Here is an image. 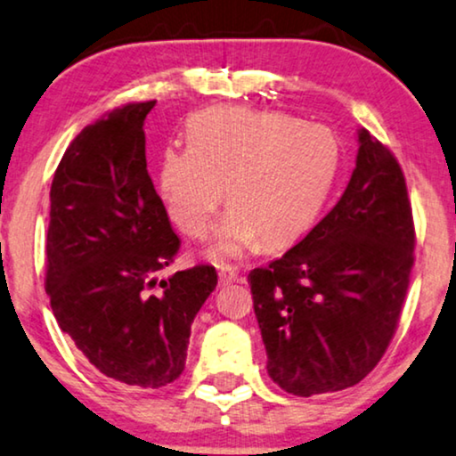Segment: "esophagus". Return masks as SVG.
Returning a JSON list of instances; mask_svg holds the SVG:
<instances>
[{"mask_svg":"<svg viewBox=\"0 0 456 456\" xmlns=\"http://www.w3.org/2000/svg\"><path fill=\"white\" fill-rule=\"evenodd\" d=\"M217 274H220V285L222 287H226V285H230V282H234V281H239V272H236L234 268H230V265H226V268H220V272H217Z\"/></svg>","mask_w":456,"mask_h":456,"instance_id":"esophagus-1","label":"esophagus"}]
</instances>
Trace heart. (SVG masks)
Listing matches in <instances>:
<instances>
[{"label":"heart","mask_w":456,"mask_h":456,"mask_svg":"<svg viewBox=\"0 0 456 456\" xmlns=\"http://www.w3.org/2000/svg\"><path fill=\"white\" fill-rule=\"evenodd\" d=\"M186 146L159 159V192L171 220L192 239L209 232L226 197L211 257H240L257 245L282 247L314 226L341 167V142L321 123L281 110L216 106L194 115Z\"/></svg>","instance_id":"b5f03b06"}]
</instances>
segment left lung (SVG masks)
<instances>
[{
	"mask_svg": "<svg viewBox=\"0 0 456 456\" xmlns=\"http://www.w3.org/2000/svg\"><path fill=\"white\" fill-rule=\"evenodd\" d=\"M412 249L400 163L360 129L356 169L337 205L285 256L249 272L270 379L301 398L362 381L398 327Z\"/></svg>",
	"mask_w": 456,
	"mask_h": 456,
	"instance_id": "1",
	"label": "left lung"
}]
</instances>
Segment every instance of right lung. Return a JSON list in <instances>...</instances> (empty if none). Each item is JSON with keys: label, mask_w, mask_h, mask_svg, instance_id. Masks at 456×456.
<instances>
[{"label": "right lung", "mask_w": 456, "mask_h": 456, "mask_svg": "<svg viewBox=\"0 0 456 456\" xmlns=\"http://www.w3.org/2000/svg\"><path fill=\"white\" fill-rule=\"evenodd\" d=\"M152 106L110 110L70 142L52 180L45 242L58 327L94 369L140 389L182 375L191 324L217 285L214 265L157 281L180 239L146 169Z\"/></svg>", "instance_id": "right-lung-1"}]
</instances>
